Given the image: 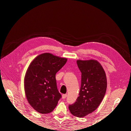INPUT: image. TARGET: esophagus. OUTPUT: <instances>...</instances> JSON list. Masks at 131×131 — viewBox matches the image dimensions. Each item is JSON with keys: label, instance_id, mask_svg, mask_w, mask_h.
I'll return each mask as SVG.
<instances>
[{"label": "esophagus", "instance_id": "esophagus-1", "mask_svg": "<svg viewBox=\"0 0 131 131\" xmlns=\"http://www.w3.org/2000/svg\"><path fill=\"white\" fill-rule=\"evenodd\" d=\"M67 97V94H62V98L63 99H65Z\"/></svg>", "mask_w": 131, "mask_h": 131}]
</instances>
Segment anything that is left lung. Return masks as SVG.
<instances>
[{
  "instance_id": "obj_1",
  "label": "left lung",
  "mask_w": 131,
  "mask_h": 131,
  "mask_svg": "<svg viewBox=\"0 0 131 131\" xmlns=\"http://www.w3.org/2000/svg\"><path fill=\"white\" fill-rule=\"evenodd\" d=\"M77 63L81 73V87L76 102L69 105V109L75 116L82 117L100 105L105 94L107 81L103 68L97 61L78 60Z\"/></svg>"
}]
</instances>
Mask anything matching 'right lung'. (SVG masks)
<instances>
[{"label":"right lung","mask_w":131,"mask_h":131,"mask_svg":"<svg viewBox=\"0 0 131 131\" xmlns=\"http://www.w3.org/2000/svg\"><path fill=\"white\" fill-rule=\"evenodd\" d=\"M67 61L45 53L31 62L25 78V91L30 105L41 114L52 112L62 97L57 89L56 74Z\"/></svg>","instance_id":"right-lung-1"}]
</instances>
